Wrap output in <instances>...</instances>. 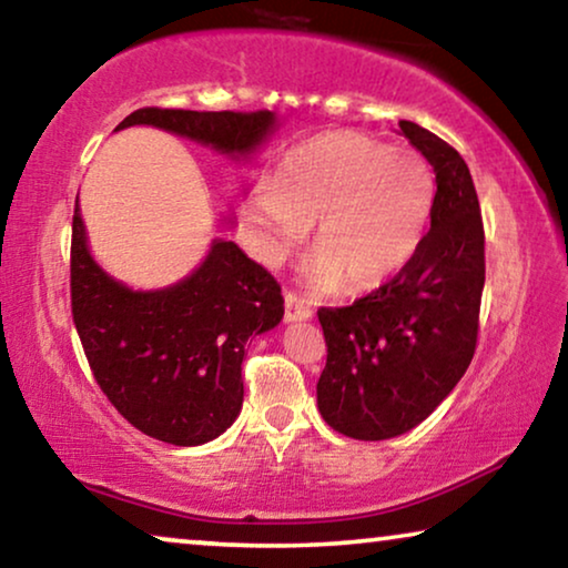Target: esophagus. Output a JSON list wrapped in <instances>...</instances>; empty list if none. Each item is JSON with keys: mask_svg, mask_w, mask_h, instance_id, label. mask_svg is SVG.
I'll return each mask as SVG.
<instances>
[{"mask_svg": "<svg viewBox=\"0 0 568 568\" xmlns=\"http://www.w3.org/2000/svg\"><path fill=\"white\" fill-rule=\"evenodd\" d=\"M314 316V308L308 306V301L303 295L285 291V322H306Z\"/></svg>", "mask_w": 568, "mask_h": 568, "instance_id": "1", "label": "esophagus"}]
</instances>
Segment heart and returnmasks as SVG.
<instances>
[{
  "label": "heart",
  "mask_w": 568,
  "mask_h": 568,
  "mask_svg": "<svg viewBox=\"0 0 568 568\" xmlns=\"http://www.w3.org/2000/svg\"><path fill=\"white\" fill-rule=\"evenodd\" d=\"M433 205L425 156L361 133H322L283 159L275 185L254 190L246 219L275 254L293 250L316 223V287L371 291L414 260Z\"/></svg>",
  "instance_id": "obj_1"
}]
</instances>
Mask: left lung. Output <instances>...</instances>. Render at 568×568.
Here are the masks:
<instances>
[{
	"instance_id": "1",
	"label": "left lung",
	"mask_w": 568,
	"mask_h": 568,
	"mask_svg": "<svg viewBox=\"0 0 568 568\" xmlns=\"http://www.w3.org/2000/svg\"><path fill=\"white\" fill-rule=\"evenodd\" d=\"M398 128L435 166L429 231L388 283L353 306L318 308L326 339L318 412L355 440H388L427 419L468 371L478 342L484 221L468 164L427 128Z\"/></svg>"
}]
</instances>
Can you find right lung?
<instances>
[{
    "label": "right lung",
    "instance_id": "add662e5",
    "mask_svg": "<svg viewBox=\"0 0 568 568\" xmlns=\"http://www.w3.org/2000/svg\"><path fill=\"white\" fill-rule=\"evenodd\" d=\"M156 125L223 154H246L275 115L141 108L118 128ZM71 316L108 402L135 429L170 445H203L236 419L244 402L246 342L281 324V285L234 242H213L185 281L141 293L102 273L84 223L71 221Z\"/></svg>",
    "mask_w": 568,
    "mask_h": 568
}]
</instances>
